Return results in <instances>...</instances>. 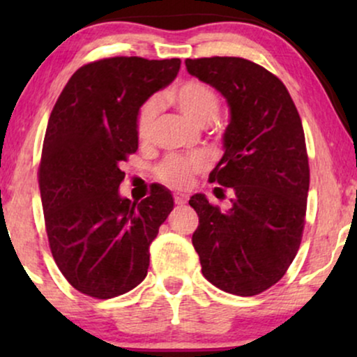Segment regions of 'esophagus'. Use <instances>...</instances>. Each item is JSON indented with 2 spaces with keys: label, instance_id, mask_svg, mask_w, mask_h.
Masks as SVG:
<instances>
[{
  "label": "esophagus",
  "instance_id": "esophagus-1",
  "mask_svg": "<svg viewBox=\"0 0 357 357\" xmlns=\"http://www.w3.org/2000/svg\"><path fill=\"white\" fill-rule=\"evenodd\" d=\"M174 199H175V203H177V204H185V203H187V199H188V195L177 192V193H174Z\"/></svg>",
  "mask_w": 357,
  "mask_h": 357
}]
</instances>
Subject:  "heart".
Segmentation results:
<instances>
[{
  "label": "heart",
  "mask_w": 357,
  "mask_h": 357,
  "mask_svg": "<svg viewBox=\"0 0 357 357\" xmlns=\"http://www.w3.org/2000/svg\"><path fill=\"white\" fill-rule=\"evenodd\" d=\"M174 102L178 110L193 123H203L204 120L214 119L219 109L216 92L211 87L198 81H187L175 91ZM160 110V100L149 99L141 105L136 116V133L139 139H148L153 133L155 119ZM206 167V159L203 155H169L158 165V175L165 183L172 187L183 188L192 183L193 175Z\"/></svg>",
  "instance_id": "1"
}]
</instances>
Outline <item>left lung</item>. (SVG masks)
I'll return each mask as SVG.
<instances>
[{"mask_svg":"<svg viewBox=\"0 0 357 357\" xmlns=\"http://www.w3.org/2000/svg\"><path fill=\"white\" fill-rule=\"evenodd\" d=\"M185 66L226 99L231 115L209 180L232 188V206L221 213L203 193L190 198L199 218L193 247L211 284L260 294L284 276L304 231L309 159L301 116L286 86L257 63L213 56Z\"/></svg>","mask_w":357,"mask_h":357,"instance_id":"left-lung-1","label":"left lung"}]
</instances>
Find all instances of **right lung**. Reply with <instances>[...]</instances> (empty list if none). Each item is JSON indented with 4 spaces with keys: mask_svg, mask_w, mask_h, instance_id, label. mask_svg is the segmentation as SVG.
Returning a JSON list of instances; mask_svg holds the SVG:
<instances>
[{
    "mask_svg": "<svg viewBox=\"0 0 357 357\" xmlns=\"http://www.w3.org/2000/svg\"><path fill=\"white\" fill-rule=\"evenodd\" d=\"M178 58L115 56L77 70L43 139L38 183L52 255L82 294L112 299L148 275L149 245L174 209L164 185L141 202L121 197L120 165L138 149L136 116L180 70Z\"/></svg>",
    "mask_w": 357,
    "mask_h": 357,
    "instance_id": "right-lung-1",
    "label": "right lung"
}]
</instances>
